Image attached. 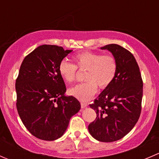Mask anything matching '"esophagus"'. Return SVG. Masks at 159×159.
Masks as SVG:
<instances>
[{"label": "esophagus", "instance_id": "1", "mask_svg": "<svg viewBox=\"0 0 159 159\" xmlns=\"http://www.w3.org/2000/svg\"><path fill=\"white\" fill-rule=\"evenodd\" d=\"M87 106H88L87 103L84 102H81V107L82 108V109H84V108H86Z\"/></svg>", "mask_w": 159, "mask_h": 159}]
</instances>
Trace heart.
Wrapping results in <instances>:
<instances>
[{"label": "heart", "mask_w": 159, "mask_h": 159, "mask_svg": "<svg viewBox=\"0 0 159 159\" xmlns=\"http://www.w3.org/2000/svg\"><path fill=\"white\" fill-rule=\"evenodd\" d=\"M75 64L64 61L58 66V71L61 78L67 83H72L76 78L77 67L79 70H86L84 79L86 82L81 83L69 89L70 95L80 101L90 100L98 90L106 89L115 79L118 70V63L111 54L102 55L99 53L84 51L73 56Z\"/></svg>", "instance_id": "1"}]
</instances>
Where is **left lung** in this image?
I'll list each match as a JSON object with an SVG mask.
<instances>
[{
  "label": "left lung",
  "instance_id": "obj_1",
  "mask_svg": "<svg viewBox=\"0 0 159 159\" xmlns=\"http://www.w3.org/2000/svg\"><path fill=\"white\" fill-rule=\"evenodd\" d=\"M101 50L112 53L118 70L112 84L89 105L97 116L89 125V131L97 141L112 142L127 135L138 121L143 81L138 63L130 51L117 44H109Z\"/></svg>",
  "mask_w": 159,
  "mask_h": 159
}]
</instances>
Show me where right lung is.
<instances>
[{"label":"right lung","instance_id":"right-lung-1","mask_svg":"<svg viewBox=\"0 0 159 159\" xmlns=\"http://www.w3.org/2000/svg\"><path fill=\"white\" fill-rule=\"evenodd\" d=\"M72 50L42 45L25 57L15 83L17 110L33 136L44 141L61 138L72 116L81 109L74 96L65 95L59 64Z\"/></svg>","mask_w":159,"mask_h":159}]
</instances>
